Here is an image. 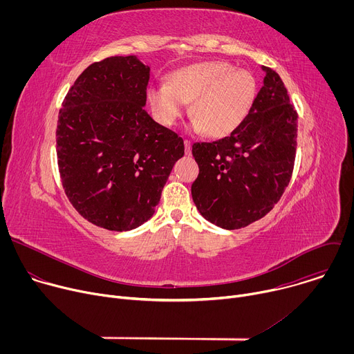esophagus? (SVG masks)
Wrapping results in <instances>:
<instances>
[{"label": "esophagus", "mask_w": 354, "mask_h": 354, "mask_svg": "<svg viewBox=\"0 0 354 354\" xmlns=\"http://www.w3.org/2000/svg\"><path fill=\"white\" fill-rule=\"evenodd\" d=\"M185 151H186V156L192 154V142L189 140H185Z\"/></svg>", "instance_id": "obj_1"}]
</instances>
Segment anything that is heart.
Here are the masks:
<instances>
[{
  "mask_svg": "<svg viewBox=\"0 0 354 354\" xmlns=\"http://www.w3.org/2000/svg\"><path fill=\"white\" fill-rule=\"evenodd\" d=\"M257 92V81L250 73L235 70L225 62H203L174 71L169 85L151 86L148 100L162 123L174 124L193 100V129L223 138L248 118Z\"/></svg>",
  "mask_w": 354,
  "mask_h": 354,
  "instance_id": "b5f03b06",
  "label": "heart"
}]
</instances>
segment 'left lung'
I'll list each match as a JSON object with an SVG mask.
<instances>
[{
  "label": "left lung",
  "mask_w": 354,
  "mask_h": 354,
  "mask_svg": "<svg viewBox=\"0 0 354 354\" xmlns=\"http://www.w3.org/2000/svg\"><path fill=\"white\" fill-rule=\"evenodd\" d=\"M243 123L228 137L194 142L198 176L192 185L197 210L224 230L265 217L290 183L297 148V112L280 75L269 67Z\"/></svg>",
  "instance_id": "1"
}]
</instances>
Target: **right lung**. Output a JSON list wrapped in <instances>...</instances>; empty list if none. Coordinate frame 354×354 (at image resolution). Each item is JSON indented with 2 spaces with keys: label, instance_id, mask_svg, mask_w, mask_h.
Instances as JSON below:
<instances>
[{
  "label": "right lung",
  "instance_id": "1",
  "mask_svg": "<svg viewBox=\"0 0 354 354\" xmlns=\"http://www.w3.org/2000/svg\"><path fill=\"white\" fill-rule=\"evenodd\" d=\"M149 67L115 56L82 71L63 100L57 162L64 192L89 223L129 231L153 217L182 137L145 111Z\"/></svg>",
  "mask_w": 354,
  "mask_h": 354
}]
</instances>
